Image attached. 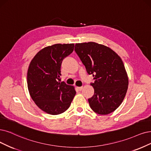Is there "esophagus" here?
<instances>
[{
    "mask_svg": "<svg viewBox=\"0 0 151 151\" xmlns=\"http://www.w3.org/2000/svg\"><path fill=\"white\" fill-rule=\"evenodd\" d=\"M83 86H80V87H77V89H78V91H81L82 90H83Z\"/></svg>",
    "mask_w": 151,
    "mask_h": 151,
    "instance_id": "34e87169",
    "label": "esophagus"
}]
</instances>
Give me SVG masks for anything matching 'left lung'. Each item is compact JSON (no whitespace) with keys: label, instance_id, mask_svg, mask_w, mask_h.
Masks as SVG:
<instances>
[{"label":"left lung","instance_id":"8db88e82","mask_svg":"<svg viewBox=\"0 0 151 151\" xmlns=\"http://www.w3.org/2000/svg\"><path fill=\"white\" fill-rule=\"evenodd\" d=\"M75 51L93 75L94 95L90 108L99 114H108L118 108L126 96L128 77L123 62L113 50L95 42L76 43Z\"/></svg>","mask_w":151,"mask_h":151}]
</instances>
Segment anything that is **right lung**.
Returning a JSON list of instances; mask_svg holds the SVG:
<instances>
[{
    "label": "right lung",
    "mask_w": 151,
    "mask_h": 151,
    "mask_svg": "<svg viewBox=\"0 0 151 151\" xmlns=\"http://www.w3.org/2000/svg\"><path fill=\"white\" fill-rule=\"evenodd\" d=\"M75 44H55L38 52L27 72L30 96L37 106L48 114L57 115L68 109L76 91L73 86L61 82L63 60L74 50Z\"/></svg>",
    "instance_id": "1"
}]
</instances>
